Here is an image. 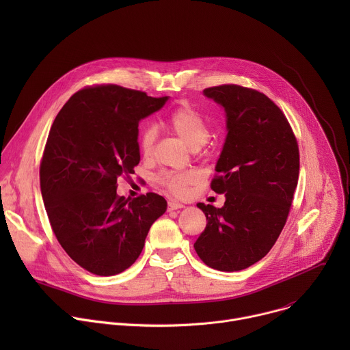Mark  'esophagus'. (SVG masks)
Returning <instances> with one entry per match:
<instances>
[{"mask_svg": "<svg viewBox=\"0 0 350 350\" xmlns=\"http://www.w3.org/2000/svg\"><path fill=\"white\" fill-rule=\"evenodd\" d=\"M181 208H184V205L180 204V202H174V201H169V202H167V211H169V212L177 211V209H181Z\"/></svg>", "mask_w": 350, "mask_h": 350, "instance_id": "34e87169", "label": "esophagus"}]
</instances>
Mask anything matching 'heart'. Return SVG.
Returning a JSON list of instances; mask_svg holds the SVG:
<instances>
[{
    "mask_svg": "<svg viewBox=\"0 0 350 350\" xmlns=\"http://www.w3.org/2000/svg\"><path fill=\"white\" fill-rule=\"evenodd\" d=\"M167 126L176 133L189 148H201L211 137V126L208 120L191 108L189 105L177 107L167 119ZM157 141V130L152 126H145L138 137V148L144 157L152 154ZM199 181V173L195 170L163 173L159 176V184L170 193L176 196H184L188 192L189 185Z\"/></svg>",
    "mask_w": 350,
    "mask_h": 350,
    "instance_id": "heart-1",
    "label": "heart"
}]
</instances>
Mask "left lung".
I'll use <instances>...</instances> for the list:
<instances>
[{
    "label": "left lung",
    "instance_id": "obj_1",
    "mask_svg": "<svg viewBox=\"0 0 350 350\" xmlns=\"http://www.w3.org/2000/svg\"><path fill=\"white\" fill-rule=\"evenodd\" d=\"M204 94L226 112L228 133L211 183L226 202L196 205L208 223L193 247L206 266L238 271L265 258L286 223L299 148L285 115L263 92L223 84Z\"/></svg>",
    "mask_w": 350,
    "mask_h": 350
}]
</instances>
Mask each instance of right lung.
<instances>
[{
    "instance_id": "1",
    "label": "right lung",
    "mask_w": 350,
    "mask_h": 350,
    "mask_svg": "<svg viewBox=\"0 0 350 350\" xmlns=\"http://www.w3.org/2000/svg\"><path fill=\"white\" fill-rule=\"evenodd\" d=\"M167 99L116 84L85 87L69 98L49 130L40 163L45 211L65 252L92 274L129 269L166 212V199L155 192L131 199L116 188L139 163V120Z\"/></svg>"
}]
</instances>
